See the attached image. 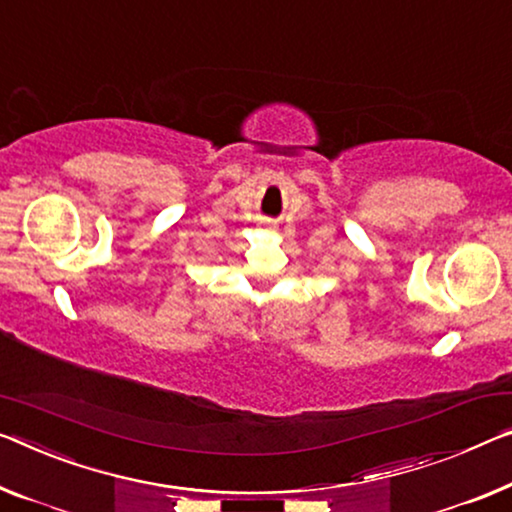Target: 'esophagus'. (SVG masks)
<instances>
[{"instance_id":"esophagus-1","label":"esophagus","mask_w":512,"mask_h":512,"mask_svg":"<svg viewBox=\"0 0 512 512\" xmlns=\"http://www.w3.org/2000/svg\"><path fill=\"white\" fill-rule=\"evenodd\" d=\"M263 229H265V231H274V226H272L270 222H263Z\"/></svg>"}]
</instances>
